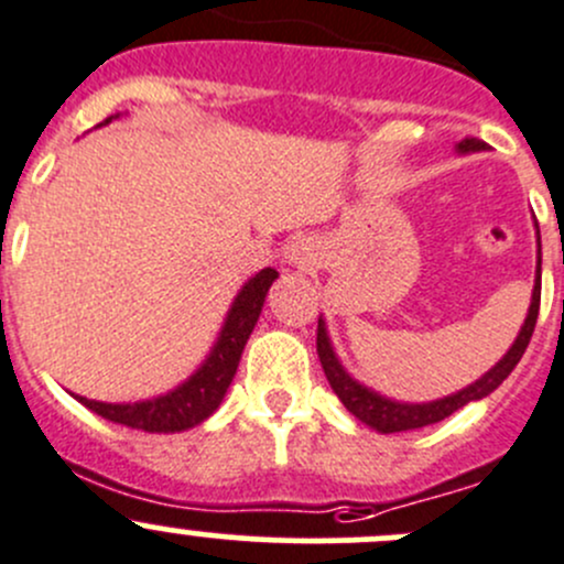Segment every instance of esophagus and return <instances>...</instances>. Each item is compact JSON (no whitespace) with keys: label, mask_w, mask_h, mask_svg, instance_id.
I'll use <instances>...</instances> for the list:
<instances>
[{"label":"esophagus","mask_w":564,"mask_h":564,"mask_svg":"<svg viewBox=\"0 0 564 564\" xmlns=\"http://www.w3.org/2000/svg\"><path fill=\"white\" fill-rule=\"evenodd\" d=\"M289 261H292L294 267H300V270H311V267L316 264L308 242H294V246L289 248Z\"/></svg>","instance_id":"1"}]
</instances>
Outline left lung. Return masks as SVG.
<instances>
[{"instance_id":"8db88e82","label":"left lung","mask_w":564,"mask_h":564,"mask_svg":"<svg viewBox=\"0 0 564 564\" xmlns=\"http://www.w3.org/2000/svg\"><path fill=\"white\" fill-rule=\"evenodd\" d=\"M458 150L464 152L486 150V141L464 139L458 144ZM538 311H540V259H538V278H534L532 305H529L524 327H521L519 338H516V344L510 346L508 355H505L502 360L486 373V377L477 379L475 384H469V388L456 392V395H447L434 403H395V401H388V398L377 395V392L366 390L362 384H357L355 379L340 368L338 357H335L333 346H329L327 333H324L322 318H318V327H316V351H318V360H322L324 377H327L329 388H333L335 395L340 398V403H344L357 420L371 425V429L382 431V434H398V431H412V429H423V425H431V423H440V420L451 417L453 412H458V409L466 406L469 401H480V398H486L488 392L497 390L499 384L510 377V371L519 366L521 355L527 351L529 338H532L534 333V324H538Z\"/></svg>"}]
</instances>
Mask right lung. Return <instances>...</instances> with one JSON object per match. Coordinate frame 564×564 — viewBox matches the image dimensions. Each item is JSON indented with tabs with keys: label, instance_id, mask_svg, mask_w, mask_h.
I'll use <instances>...</instances> for the list:
<instances>
[{
	"label": "right lung",
	"instance_id": "right-lung-1",
	"mask_svg": "<svg viewBox=\"0 0 564 564\" xmlns=\"http://www.w3.org/2000/svg\"><path fill=\"white\" fill-rule=\"evenodd\" d=\"M275 278L278 272L267 267V270H261L259 275L250 278L246 286H242L235 305H231L229 318H226L224 333H220L213 355L207 357V362H204L182 388L169 392V395L152 398V401L141 403H104L89 401V398L82 395L76 398L84 406L93 409L95 414L111 420V423L130 425V429L139 431H152V434L185 431L198 425L220 406V401H224L226 390H229L231 379H235L237 373V366H240L242 349H246L250 333H253L256 322H259L267 289L272 286Z\"/></svg>",
	"mask_w": 564,
	"mask_h": 564
}]
</instances>
